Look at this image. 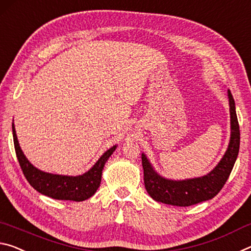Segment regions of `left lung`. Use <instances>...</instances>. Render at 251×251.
Returning <instances> with one entry per match:
<instances>
[{"label": "left lung", "instance_id": "left-lung-1", "mask_svg": "<svg viewBox=\"0 0 251 251\" xmlns=\"http://www.w3.org/2000/svg\"><path fill=\"white\" fill-rule=\"evenodd\" d=\"M228 98L230 121H231V137H230L228 149L224 158L210 174L201 178L187 179L182 181L164 179L153 170L146 155L142 153L141 159L143 176H143L145 187L151 198L159 202L172 204V206L188 207L212 199L219 194L231 174L240 146L239 123H238L236 114L235 100L230 91H228Z\"/></svg>", "mask_w": 251, "mask_h": 251}]
</instances>
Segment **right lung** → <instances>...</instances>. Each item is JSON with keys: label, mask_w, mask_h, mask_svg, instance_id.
<instances>
[{"label": "right lung", "mask_w": 251, "mask_h": 251, "mask_svg": "<svg viewBox=\"0 0 251 251\" xmlns=\"http://www.w3.org/2000/svg\"><path fill=\"white\" fill-rule=\"evenodd\" d=\"M12 131H13L16 157H18L20 167H21L23 175L28 183L40 194L57 200L83 201L96 194L98 188L100 187L102 170H103L104 164L117 148L113 146L111 149L105 151V153L102 154V157L98 160L97 163L84 175L77 176L52 175L36 169L28 162V160L25 158L21 148H20L14 125H12Z\"/></svg>", "instance_id": "right-lung-1"}]
</instances>
